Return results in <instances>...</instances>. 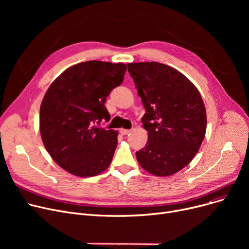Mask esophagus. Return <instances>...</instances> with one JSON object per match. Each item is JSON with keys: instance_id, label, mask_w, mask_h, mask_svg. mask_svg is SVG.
<instances>
[{"instance_id": "34e87169", "label": "esophagus", "mask_w": 249, "mask_h": 249, "mask_svg": "<svg viewBox=\"0 0 249 249\" xmlns=\"http://www.w3.org/2000/svg\"><path fill=\"white\" fill-rule=\"evenodd\" d=\"M120 133L122 134V135H127V134H129L130 133V130H128V129H120Z\"/></svg>"}]
</instances>
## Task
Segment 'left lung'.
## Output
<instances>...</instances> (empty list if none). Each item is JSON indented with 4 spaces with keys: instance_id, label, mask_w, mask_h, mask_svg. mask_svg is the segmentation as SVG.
<instances>
[{
    "instance_id": "obj_1",
    "label": "left lung",
    "mask_w": 249,
    "mask_h": 249,
    "mask_svg": "<svg viewBox=\"0 0 249 249\" xmlns=\"http://www.w3.org/2000/svg\"><path fill=\"white\" fill-rule=\"evenodd\" d=\"M127 67L146 111L141 121L148 140L136 159L151 175L172 176L192 161L205 137L202 97L189 78L165 64L135 62Z\"/></svg>"
}]
</instances>
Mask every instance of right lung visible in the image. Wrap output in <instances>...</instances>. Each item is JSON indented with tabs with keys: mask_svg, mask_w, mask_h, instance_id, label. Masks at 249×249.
Listing matches in <instances>:
<instances>
[{
	"mask_svg": "<svg viewBox=\"0 0 249 249\" xmlns=\"http://www.w3.org/2000/svg\"><path fill=\"white\" fill-rule=\"evenodd\" d=\"M126 64L89 60L65 70L50 85L40 107V134L53 160L76 177L109 167L118 132L99 127L110 114L105 102L124 80Z\"/></svg>",
	"mask_w": 249,
	"mask_h": 249,
	"instance_id": "right-lung-1",
	"label": "right lung"
}]
</instances>
